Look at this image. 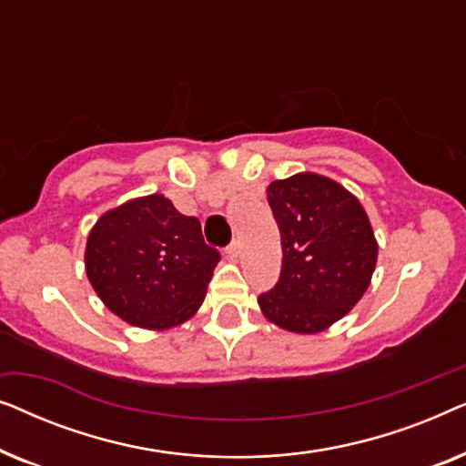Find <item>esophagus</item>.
Returning a JSON list of instances; mask_svg holds the SVG:
<instances>
[{"mask_svg":"<svg viewBox=\"0 0 466 466\" xmlns=\"http://www.w3.org/2000/svg\"><path fill=\"white\" fill-rule=\"evenodd\" d=\"M225 254H227L228 258H238L239 257V244H238V241H231V244L227 246Z\"/></svg>","mask_w":466,"mask_h":466,"instance_id":"obj_1","label":"esophagus"}]
</instances>
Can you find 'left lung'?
I'll use <instances>...</instances> for the list:
<instances>
[{
    "instance_id": "8db88e82",
    "label": "left lung",
    "mask_w": 466,
    "mask_h": 466,
    "mask_svg": "<svg viewBox=\"0 0 466 466\" xmlns=\"http://www.w3.org/2000/svg\"><path fill=\"white\" fill-rule=\"evenodd\" d=\"M267 201L282 238V271L258 297L260 309L279 329L320 333L369 289L378 260L371 222L341 184L309 171L271 182Z\"/></svg>"
}]
</instances>
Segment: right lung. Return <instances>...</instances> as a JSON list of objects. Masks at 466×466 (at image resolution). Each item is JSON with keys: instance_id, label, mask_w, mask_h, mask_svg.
Returning <instances> with one entry per match:
<instances>
[{"instance_id": "add662e5", "label": "right lung", "mask_w": 466, "mask_h": 466, "mask_svg": "<svg viewBox=\"0 0 466 466\" xmlns=\"http://www.w3.org/2000/svg\"><path fill=\"white\" fill-rule=\"evenodd\" d=\"M220 252L201 222L163 195L110 209L86 241L88 282L106 308L142 329H169L199 309Z\"/></svg>"}]
</instances>
